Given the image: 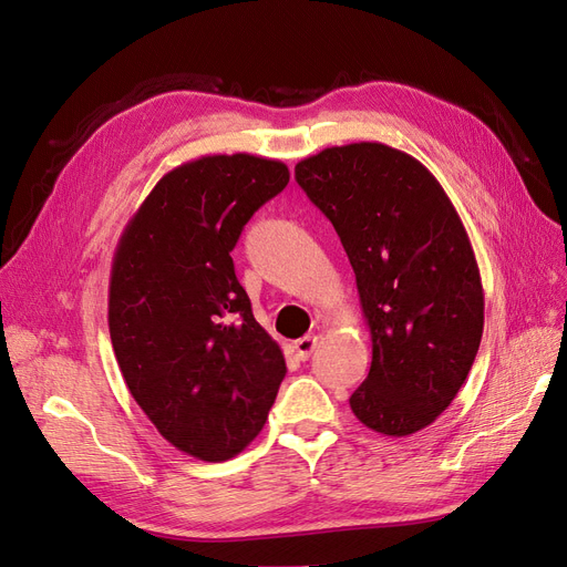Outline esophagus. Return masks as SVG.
Segmentation results:
<instances>
[{"label":"esophagus","instance_id":"34e87169","mask_svg":"<svg viewBox=\"0 0 567 567\" xmlns=\"http://www.w3.org/2000/svg\"><path fill=\"white\" fill-rule=\"evenodd\" d=\"M316 346H318V337H313V334H306V337L297 339V341H295L297 358H299V360H308L310 355H313Z\"/></svg>","mask_w":567,"mask_h":567}]
</instances>
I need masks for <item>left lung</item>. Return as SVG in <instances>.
I'll list each match as a JSON object with an SVG mask.
<instances>
[{
	"mask_svg": "<svg viewBox=\"0 0 567 567\" xmlns=\"http://www.w3.org/2000/svg\"><path fill=\"white\" fill-rule=\"evenodd\" d=\"M297 184L346 249L372 337L351 395L360 422L403 437L433 424L476 360L485 299L466 228L412 155L360 141L301 159Z\"/></svg>",
	"mask_w": 567,
	"mask_h": 567,
	"instance_id": "8db88e82",
	"label": "left lung"
}]
</instances>
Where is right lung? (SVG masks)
I'll return each mask as SVG.
<instances>
[{
    "mask_svg": "<svg viewBox=\"0 0 567 567\" xmlns=\"http://www.w3.org/2000/svg\"><path fill=\"white\" fill-rule=\"evenodd\" d=\"M287 184L280 159H190L157 181L115 249L107 327L126 389L164 441L203 462L259 435L287 372L230 257Z\"/></svg>",
    "mask_w": 567,
    "mask_h": 567,
    "instance_id": "right-lung-1",
    "label": "right lung"
}]
</instances>
